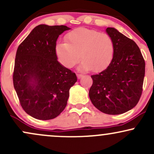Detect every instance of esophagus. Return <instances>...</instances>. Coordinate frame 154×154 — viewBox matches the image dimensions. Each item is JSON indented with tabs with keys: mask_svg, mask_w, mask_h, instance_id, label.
<instances>
[{
	"mask_svg": "<svg viewBox=\"0 0 154 154\" xmlns=\"http://www.w3.org/2000/svg\"><path fill=\"white\" fill-rule=\"evenodd\" d=\"M77 78H78V79H80L83 77V75H81V74H77Z\"/></svg>",
	"mask_w": 154,
	"mask_h": 154,
	"instance_id": "1",
	"label": "esophagus"
}]
</instances>
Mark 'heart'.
Segmentation results:
<instances>
[{
    "instance_id": "obj_1",
    "label": "heart",
    "mask_w": 154,
    "mask_h": 154,
    "mask_svg": "<svg viewBox=\"0 0 154 154\" xmlns=\"http://www.w3.org/2000/svg\"><path fill=\"white\" fill-rule=\"evenodd\" d=\"M66 41L56 46L59 61L66 67L75 66L81 56L80 69L100 72L109 66L114 57V42L106 33L77 28L66 35Z\"/></svg>"
}]
</instances>
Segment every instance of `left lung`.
Here are the masks:
<instances>
[{"label":"left lung","instance_id":"obj_1","mask_svg":"<svg viewBox=\"0 0 154 154\" xmlns=\"http://www.w3.org/2000/svg\"><path fill=\"white\" fill-rule=\"evenodd\" d=\"M106 32L112 38L114 54L106 69L92 75L89 97L95 108L111 115L131 110L142 94L145 61L133 40L114 27Z\"/></svg>","mask_w":154,"mask_h":154}]
</instances>
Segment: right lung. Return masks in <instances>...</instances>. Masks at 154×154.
<instances>
[{"instance_id": "obj_1", "label": "right lung", "mask_w": 154, "mask_h": 154, "mask_svg": "<svg viewBox=\"0 0 154 154\" xmlns=\"http://www.w3.org/2000/svg\"><path fill=\"white\" fill-rule=\"evenodd\" d=\"M64 25L35 26L16 54L14 87L26 114L40 120L56 118L66 107L75 73L58 61L56 40Z\"/></svg>"}]
</instances>
